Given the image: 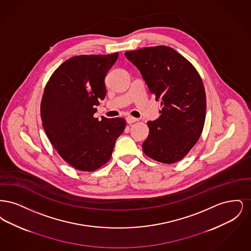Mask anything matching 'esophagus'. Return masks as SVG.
<instances>
[{
  "label": "esophagus",
  "instance_id": "obj_1",
  "mask_svg": "<svg viewBox=\"0 0 251 251\" xmlns=\"http://www.w3.org/2000/svg\"><path fill=\"white\" fill-rule=\"evenodd\" d=\"M126 121H127V123H129V124H131V123H134V122L138 121V120H137V119H135V118H133V117H131V116H129V117H127V118H126Z\"/></svg>",
  "mask_w": 251,
  "mask_h": 251
}]
</instances>
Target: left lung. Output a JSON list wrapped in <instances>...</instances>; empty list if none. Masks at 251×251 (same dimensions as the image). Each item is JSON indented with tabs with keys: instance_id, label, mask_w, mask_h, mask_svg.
Here are the masks:
<instances>
[{
	"instance_id": "obj_1",
	"label": "left lung",
	"mask_w": 251,
	"mask_h": 251,
	"mask_svg": "<svg viewBox=\"0 0 251 251\" xmlns=\"http://www.w3.org/2000/svg\"><path fill=\"white\" fill-rule=\"evenodd\" d=\"M150 92L161 99L158 120L147 124L144 153L163 164L179 162L198 142L206 116V94L200 73L174 49L155 46L126 51Z\"/></svg>"
}]
</instances>
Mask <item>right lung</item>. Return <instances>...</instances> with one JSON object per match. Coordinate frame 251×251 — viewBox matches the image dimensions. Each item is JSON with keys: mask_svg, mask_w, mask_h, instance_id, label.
Segmentation results:
<instances>
[{"mask_svg": "<svg viewBox=\"0 0 251 251\" xmlns=\"http://www.w3.org/2000/svg\"><path fill=\"white\" fill-rule=\"evenodd\" d=\"M118 56H73L54 71L44 88L42 126L58 154L78 170L91 172L104 166L126 127L122 118H94L96 105L106 95L105 76Z\"/></svg>", "mask_w": 251, "mask_h": 251, "instance_id": "add662e5", "label": "right lung"}]
</instances>
